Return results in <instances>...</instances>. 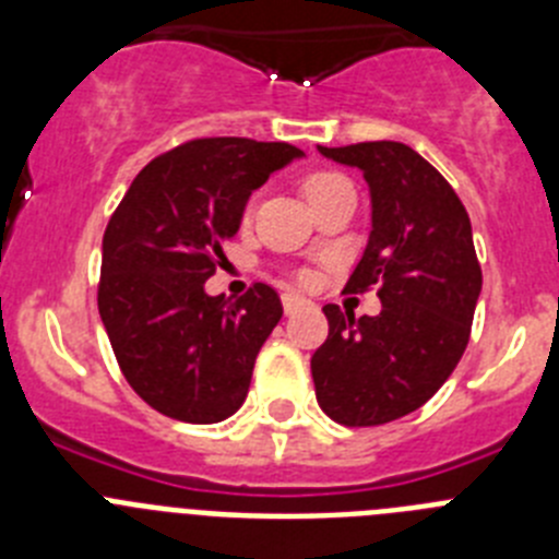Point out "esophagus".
<instances>
[{
	"instance_id": "34e87169",
	"label": "esophagus",
	"mask_w": 559,
	"mask_h": 559,
	"mask_svg": "<svg viewBox=\"0 0 559 559\" xmlns=\"http://www.w3.org/2000/svg\"><path fill=\"white\" fill-rule=\"evenodd\" d=\"M302 305H308V299H305V296H299V294H285L283 296V308H285V313H296V310L302 308Z\"/></svg>"
}]
</instances>
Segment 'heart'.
Segmentation results:
<instances>
[{"label": "heart", "mask_w": 559, "mask_h": 559, "mask_svg": "<svg viewBox=\"0 0 559 559\" xmlns=\"http://www.w3.org/2000/svg\"><path fill=\"white\" fill-rule=\"evenodd\" d=\"M341 185H347V181L341 179V176H335V173H313V176H308V181H305V195H308V201H313L316 195H322V192Z\"/></svg>", "instance_id": "obj_1"}]
</instances>
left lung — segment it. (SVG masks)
I'll return each instance as SVG.
<instances>
[{
  "mask_svg": "<svg viewBox=\"0 0 559 559\" xmlns=\"http://www.w3.org/2000/svg\"><path fill=\"white\" fill-rule=\"evenodd\" d=\"M369 185L372 231L349 290L378 283L380 313L324 305L328 341L310 358L316 400L341 426H383L417 412L451 378L481 294L467 210L453 187L403 142L322 147Z\"/></svg>",
  "mask_w": 559,
  "mask_h": 559,
  "instance_id": "obj_1",
  "label": "left lung"
}]
</instances>
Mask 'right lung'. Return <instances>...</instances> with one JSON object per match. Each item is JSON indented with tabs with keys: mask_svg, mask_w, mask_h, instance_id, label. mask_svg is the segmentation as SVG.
I'll return each mask as SVG.
<instances>
[{
	"mask_svg": "<svg viewBox=\"0 0 559 559\" xmlns=\"http://www.w3.org/2000/svg\"><path fill=\"white\" fill-rule=\"evenodd\" d=\"M302 156L288 142L192 140L142 167L108 221L97 308L122 374L156 412L210 426L243 406L283 302L263 283L237 302L204 283L251 192Z\"/></svg>",
	"mask_w": 559,
	"mask_h": 559,
	"instance_id": "right-lung-1",
	"label": "right lung"
}]
</instances>
